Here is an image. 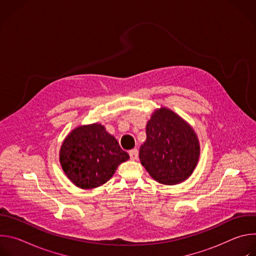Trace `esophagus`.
<instances>
[{"instance_id":"esophagus-1","label":"esophagus","mask_w":256,"mask_h":256,"mask_svg":"<svg viewBox=\"0 0 256 256\" xmlns=\"http://www.w3.org/2000/svg\"><path fill=\"white\" fill-rule=\"evenodd\" d=\"M128 154H130V157L132 160H136L138 157V151L136 149L130 150V151L128 152Z\"/></svg>"}]
</instances>
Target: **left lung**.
<instances>
[{"label":"left lung","instance_id":"8db88e82","mask_svg":"<svg viewBox=\"0 0 256 256\" xmlns=\"http://www.w3.org/2000/svg\"><path fill=\"white\" fill-rule=\"evenodd\" d=\"M147 138L140 146V164L161 184L186 180L196 169L200 146L192 126L167 107H160L146 126Z\"/></svg>","mask_w":256,"mask_h":256}]
</instances>
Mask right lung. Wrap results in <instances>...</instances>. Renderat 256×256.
Returning <instances> with one entry per match:
<instances>
[{
    "mask_svg": "<svg viewBox=\"0 0 256 256\" xmlns=\"http://www.w3.org/2000/svg\"><path fill=\"white\" fill-rule=\"evenodd\" d=\"M128 159L116 138L98 122L72 130L60 149L62 171L72 184L82 190L106 184L118 165Z\"/></svg>",
    "mask_w": 256,
    "mask_h": 256,
    "instance_id": "obj_1",
    "label": "right lung"
}]
</instances>
